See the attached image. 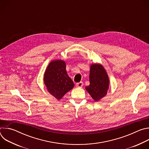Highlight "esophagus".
<instances>
[{
    "instance_id": "34e87169",
    "label": "esophagus",
    "mask_w": 149,
    "mask_h": 149,
    "mask_svg": "<svg viewBox=\"0 0 149 149\" xmlns=\"http://www.w3.org/2000/svg\"><path fill=\"white\" fill-rule=\"evenodd\" d=\"M83 85H84V84H83V82H82V81H81V82H78V83H77L76 84V87H78V88H81L82 86H83Z\"/></svg>"
}]
</instances>
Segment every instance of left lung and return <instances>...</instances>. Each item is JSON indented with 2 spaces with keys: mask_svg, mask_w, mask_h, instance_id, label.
Instances as JSON below:
<instances>
[{
  "mask_svg": "<svg viewBox=\"0 0 149 149\" xmlns=\"http://www.w3.org/2000/svg\"><path fill=\"white\" fill-rule=\"evenodd\" d=\"M109 86L108 75L100 64H93L90 68V85L86 87L92 98L98 101L107 93Z\"/></svg>",
  "mask_w": 149,
  "mask_h": 149,
  "instance_id": "8db88e82",
  "label": "left lung"
}]
</instances>
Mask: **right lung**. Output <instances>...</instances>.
<instances>
[{
	"label": "right lung",
	"mask_w": 149,
	"mask_h": 149,
	"mask_svg": "<svg viewBox=\"0 0 149 149\" xmlns=\"http://www.w3.org/2000/svg\"><path fill=\"white\" fill-rule=\"evenodd\" d=\"M44 82L48 92L58 100L62 98L74 86L67 74L65 62L62 60L49 63L45 72Z\"/></svg>",
	"instance_id": "right-lung-1"
}]
</instances>
